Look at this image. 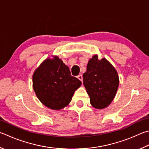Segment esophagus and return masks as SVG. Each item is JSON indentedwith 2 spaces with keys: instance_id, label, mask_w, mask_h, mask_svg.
I'll return each instance as SVG.
<instances>
[{
  "instance_id": "1",
  "label": "esophagus",
  "mask_w": 149,
  "mask_h": 149,
  "mask_svg": "<svg viewBox=\"0 0 149 149\" xmlns=\"http://www.w3.org/2000/svg\"><path fill=\"white\" fill-rule=\"evenodd\" d=\"M77 78L81 81L83 82V75L81 74H79V75H78Z\"/></svg>"
}]
</instances>
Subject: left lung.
Returning a JSON list of instances; mask_svg holds the SVG:
<instances>
[{"label": "left lung", "instance_id": "obj_1", "mask_svg": "<svg viewBox=\"0 0 149 149\" xmlns=\"http://www.w3.org/2000/svg\"><path fill=\"white\" fill-rule=\"evenodd\" d=\"M83 76L92 106L99 109L107 107L114 99L118 87L117 70L105 58L99 60L95 55L89 60Z\"/></svg>", "mask_w": 149, "mask_h": 149}]
</instances>
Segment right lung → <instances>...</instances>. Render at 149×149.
Here are the masks:
<instances>
[{
  "label": "right lung",
  "mask_w": 149,
  "mask_h": 149,
  "mask_svg": "<svg viewBox=\"0 0 149 149\" xmlns=\"http://www.w3.org/2000/svg\"><path fill=\"white\" fill-rule=\"evenodd\" d=\"M33 88L38 98L49 109L59 110L71 102L74 92L81 85L72 76L69 68L57 56L47 58L35 70Z\"/></svg>",
  "instance_id": "add662e5"
}]
</instances>
